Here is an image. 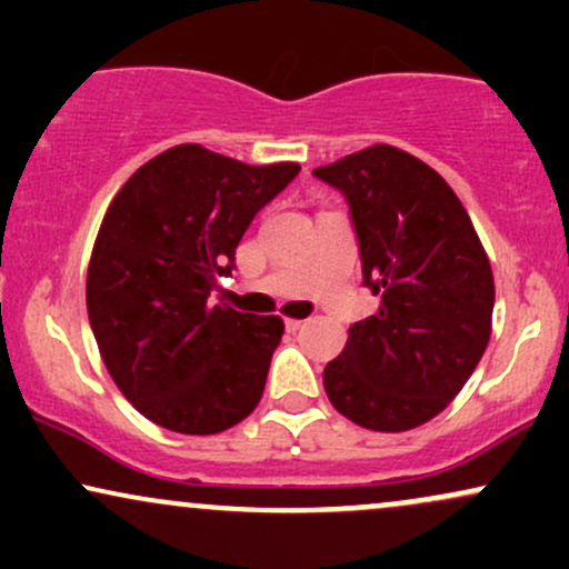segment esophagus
I'll return each instance as SVG.
<instances>
[{"mask_svg":"<svg viewBox=\"0 0 569 569\" xmlns=\"http://www.w3.org/2000/svg\"><path fill=\"white\" fill-rule=\"evenodd\" d=\"M305 326V321H299V318H286V331H299Z\"/></svg>","mask_w":569,"mask_h":569,"instance_id":"obj_1","label":"esophagus"}]
</instances>
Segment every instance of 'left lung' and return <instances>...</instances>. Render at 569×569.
I'll return each mask as SVG.
<instances>
[{
  "label": "left lung",
  "instance_id": "obj_1",
  "mask_svg": "<svg viewBox=\"0 0 569 569\" xmlns=\"http://www.w3.org/2000/svg\"><path fill=\"white\" fill-rule=\"evenodd\" d=\"M312 176L348 200L363 286L382 297L326 363V396L361 428L422 426L460 393L492 331L495 280L471 217L433 168L388 143Z\"/></svg>",
  "mask_w": 569,
  "mask_h": 569
}]
</instances>
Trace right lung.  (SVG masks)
Returning <instances> with one entry per match:
<instances>
[{
  "mask_svg": "<svg viewBox=\"0 0 569 569\" xmlns=\"http://www.w3.org/2000/svg\"><path fill=\"white\" fill-rule=\"evenodd\" d=\"M297 173V162L246 166L179 143L109 206L88 270L90 329L117 388L154 426L208 436L257 409L283 321L208 299Z\"/></svg>",
  "mask_w": 569,
  "mask_h": 569,
  "instance_id": "right-lung-1",
  "label": "right lung"
}]
</instances>
